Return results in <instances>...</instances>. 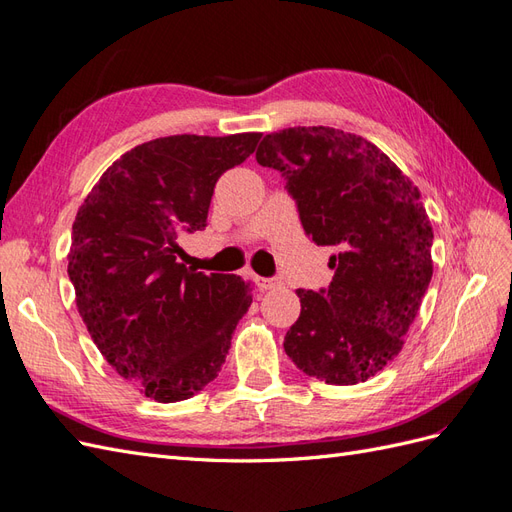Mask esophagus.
Listing matches in <instances>:
<instances>
[{
  "label": "esophagus",
  "mask_w": 512,
  "mask_h": 512,
  "mask_svg": "<svg viewBox=\"0 0 512 512\" xmlns=\"http://www.w3.org/2000/svg\"><path fill=\"white\" fill-rule=\"evenodd\" d=\"M256 284H258L260 291H271V289H276V286H280L282 282L278 278H260V276H256Z\"/></svg>",
  "instance_id": "1"
}]
</instances>
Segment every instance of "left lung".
I'll use <instances>...</instances> for the list:
<instances>
[{
    "label": "left lung",
    "instance_id": "1",
    "mask_svg": "<svg viewBox=\"0 0 512 512\" xmlns=\"http://www.w3.org/2000/svg\"><path fill=\"white\" fill-rule=\"evenodd\" d=\"M256 160L282 171L310 239L336 249L328 289H297L286 356L326 384L369 380L402 352L432 280L419 189L363 136L326 126L271 132Z\"/></svg>",
    "mask_w": 512,
    "mask_h": 512
}]
</instances>
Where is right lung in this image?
I'll return each mask as SVG.
<instances>
[{
  "instance_id": "right-lung-1",
  "label": "right lung",
  "mask_w": 512,
  "mask_h": 512,
  "mask_svg": "<svg viewBox=\"0 0 512 512\" xmlns=\"http://www.w3.org/2000/svg\"><path fill=\"white\" fill-rule=\"evenodd\" d=\"M260 132L176 134L136 145L102 173L71 230L69 278L97 350L160 404L213 382L252 282L180 263V236L206 228L217 180Z\"/></svg>"
}]
</instances>
